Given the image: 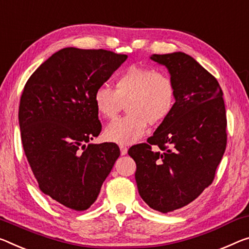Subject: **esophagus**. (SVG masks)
<instances>
[{
  "label": "esophagus",
  "mask_w": 249,
  "mask_h": 249,
  "mask_svg": "<svg viewBox=\"0 0 249 249\" xmlns=\"http://www.w3.org/2000/svg\"><path fill=\"white\" fill-rule=\"evenodd\" d=\"M120 149H121L122 155H125V154L127 153V147H126V146H124V145H121L120 146Z\"/></svg>",
  "instance_id": "34e87169"
}]
</instances>
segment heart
Returning a JSON list of instances; mask_svg holds the SVG:
<instances>
[{"label":"heart","mask_w":249,"mask_h":249,"mask_svg":"<svg viewBox=\"0 0 249 249\" xmlns=\"http://www.w3.org/2000/svg\"><path fill=\"white\" fill-rule=\"evenodd\" d=\"M176 85L168 74L142 65H131L116 78L115 89L101 85L94 93L97 112L115 118L126 105L128 114L105 129V139L131 144L144 135L148 124L159 125L171 115L176 105Z\"/></svg>","instance_id":"1"}]
</instances>
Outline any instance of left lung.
<instances>
[{
  "instance_id": "left-lung-1",
  "label": "left lung",
  "mask_w": 249,
  "mask_h": 249,
  "mask_svg": "<svg viewBox=\"0 0 249 249\" xmlns=\"http://www.w3.org/2000/svg\"><path fill=\"white\" fill-rule=\"evenodd\" d=\"M176 85V105L147 143L132 146L135 179L144 202L168 213L196 199L215 178L227 144L223 90L189 55L154 54Z\"/></svg>"
}]
</instances>
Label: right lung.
<instances>
[{
    "label": "right lung",
    "mask_w": 249,
    "mask_h": 249,
    "mask_svg": "<svg viewBox=\"0 0 249 249\" xmlns=\"http://www.w3.org/2000/svg\"><path fill=\"white\" fill-rule=\"evenodd\" d=\"M127 55L65 47L42 63L23 89L18 123L38 187L70 210L85 211L120 156L115 143L89 144L102 124L94 93Z\"/></svg>",
    "instance_id": "1"
}]
</instances>
